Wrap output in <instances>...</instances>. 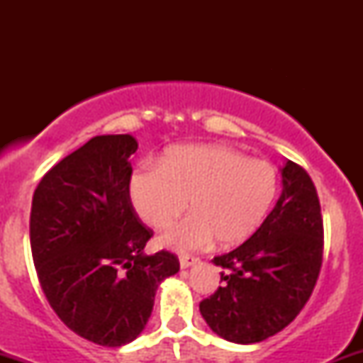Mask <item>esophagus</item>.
<instances>
[{
    "mask_svg": "<svg viewBox=\"0 0 363 363\" xmlns=\"http://www.w3.org/2000/svg\"><path fill=\"white\" fill-rule=\"evenodd\" d=\"M179 261H181V268H189V266H193L194 262H198V257L187 256V254H181Z\"/></svg>",
    "mask_w": 363,
    "mask_h": 363,
    "instance_id": "34e87169",
    "label": "esophagus"
}]
</instances>
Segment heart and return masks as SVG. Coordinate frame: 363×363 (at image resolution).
Masks as SVG:
<instances>
[{
  "mask_svg": "<svg viewBox=\"0 0 363 363\" xmlns=\"http://www.w3.org/2000/svg\"><path fill=\"white\" fill-rule=\"evenodd\" d=\"M278 170L266 160L223 145H187L169 150L158 167L143 165L129 181V196L150 227L164 230L186 211L193 215L164 235L177 251L223 247L249 239L272 210Z\"/></svg>",
  "mask_w": 363,
  "mask_h": 363,
  "instance_id": "heart-1",
  "label": "heart"
}]
</instances>
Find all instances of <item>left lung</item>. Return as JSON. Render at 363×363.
<instances>
[{
	"mask_svg": "<svg viewBox=\"0 0 363 363\" xmlns=\"http://www.w3.org/2000/svg\"><path fill=\"white\" fill-rule=\"evenodd\" d=\"M283 191L264 222L242 245L213 257L222 286L199 302L218 336L259 343L298 315L318 281L324 254L319 196L307 170L289 160Z\"/></svg>",
	"mask_w": 363,
	"mask_h": 363,
	"instance_id": "obj_1",
	"label": "left lung"
}]
</instances>
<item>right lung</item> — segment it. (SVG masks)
<instances>
[{
  "mask_svg": "<svg viewBox=\"0 0 363 363\" xmlns=\"http://www.w3.org/2000/svg\"><path fill=\"white\" fill-rule=\"evenodd\" d=\"M138 150L131 135H102L57 162L32 198L30 249L49 306L73 333L121 347L143 331L176 254L143 249L153 230L129 196Z\"/></svg>",
  "mask_w": 363,
  "mask_h": 363,
  "instance_id": "1",
  "label": "right lung"
}]
</instances>
